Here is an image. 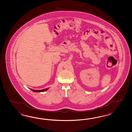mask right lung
<instances>
[{
  "mask_svg": "<svg viewBox=\"0 0 132 132\" xmlns=\"http://www.w3.org/2000/svg\"><path fill=\"white\" fill-rule=\"evenodd\" d=\"M48 89H49V88H45V89H42V90H34V89H31V88H30V90H31L32 91H34V92H44V91L47 90Z\"/></svg>",
  "mask_w": 132,
  "mask_h": 132,
  "instance_id": "obj_1",
  "label": "right lung"
}]
</instances>
